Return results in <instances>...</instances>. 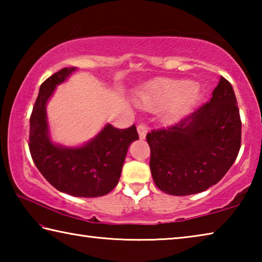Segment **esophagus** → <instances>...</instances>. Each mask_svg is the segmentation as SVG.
I'll use <instances>...</instances> for the list:
<instances>
[{
	"mask_svg": "<svg viewBox=\"0 0 262 262\" xmlns=\"http://www.w3.org/2000/svg\"><path fill=\"white\" fill-rule=\"evenodd\" d=\"M137 132H139V136L141 140H144L145 136H147V132H148V128L143 123H140L139 126H137Z\"/></svg>",
	"mask_w": 262,
	"mask_h": 262,
	"instance_id": "esophagus-1",
	"label": "esophagus"
}]
</instances>
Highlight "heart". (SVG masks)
<instances>
[{
  "mask_svg": "<svg viewBox=\"0 0 262 262\" xmlns=\"http://www.w3.org/2000/svg\"><path fill=\"white\" fill-rule=\"evenodd\" d=\"M193 84L178 79H162L154 82L136 94L135 103L145 111L164 108V120L176 122L192 108L198 95Z\"/></svg>",
  "mask_w": 262,
  "mask_h": 262,
  "instance_id": "1",
  "label": "heart"
}]
</instances>
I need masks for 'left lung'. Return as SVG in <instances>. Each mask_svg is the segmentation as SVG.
<instances>
[{
    "label": "left lung",
    "instance_id": "8db88e82",
    "mask_svg": "<svg viewBox=\"0 0 262 262\" xmlns=\"http://www.w3.org/2000/svg\"><path fill=\"white\" fill-rule=\"evenodd\" d=\"M150 170L170 195L201 193L223 178L236 161L242 121L232 85L224 77L210 101L165 129L148 133Z\"/></svg>",
    "mask_w": 262,
    "mask_h": 262
}]
</instances>
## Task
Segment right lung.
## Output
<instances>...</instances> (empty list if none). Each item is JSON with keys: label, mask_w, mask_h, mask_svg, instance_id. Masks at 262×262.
Returning a JSON list of instances; mask_svg holds the SVG:
<instances>
[{"label": "right lung", "mask_w": 262, "mask_h": 262, "mask_svg": "<svg viewBox=\"0 0 262 262\" xmlns=\"http://www.w3.org/2000/svg\"><path fill=\"white\" fill-rule=\"evenodd\" d=\"M76 68H63L43 82L30 118L29 148L33 162L52 186L73 196L97 198L110 193L120 179L123 162L136 127L118 129L110 123L79 147H64L52 141L46 106L59 84Z\"/></svg>", "instance_id": "right-lung-1"}]
</instances>
